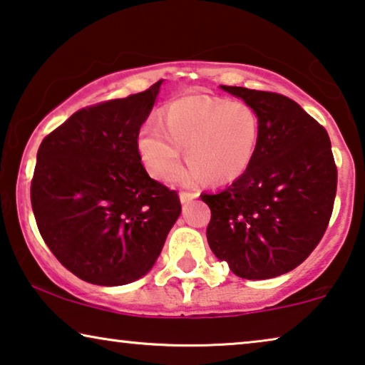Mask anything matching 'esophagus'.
Returning a JSON list of instances; mask_svg holds the SVG:
<instances>
[{"label": "esophagus", "mask_w": 365, "mask_h": 365, "mask_svg": "<svg viewBox=\"0 0 365 365\" xmlns=\"http://www.w3.org/2000/svg\"><path fill=\"white\" fill-rule=\"evenodd\" d=\"M198 197V193H193V192H182L180 193V202L182 203H188L190 200H193V198H197Z\"/></svg>", "instance_id": "34e87169"}]
</instances>
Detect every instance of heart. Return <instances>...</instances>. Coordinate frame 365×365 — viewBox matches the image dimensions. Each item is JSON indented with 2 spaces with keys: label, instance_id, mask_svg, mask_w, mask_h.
Segmentation results:
<instances>
[{
  "label": "heart",
  "instance_id": "b5f03b06",
  "mask_svg": "<svg viewBox=\"0 0 365 365\" xmlns=\"http://www.w3.org/2000/svg\"><path fill=\"white\" fill-rule=\"evenodd\" d=\"M259 140V119L245 102L190 96L173 101L163 112L162 125L147 124L138 133L143 165L155 178H167L182 160V147L190 165L173 175L182 185H193L205 175L212 183H227L253 160Z\"/></svg>",
  "mask_w": 365,
  "mask_h": 365
}]
</instances>
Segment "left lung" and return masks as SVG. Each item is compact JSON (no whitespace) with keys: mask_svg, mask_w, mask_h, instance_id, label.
<instances>
[{"mask_svg":"<svg viewBox=\"0 0 365 365\" xmlns=\"http://www.w3.org/2000/svg\"><path fill=\"white\" fill-rule=\"evenodd\" d=\"M220 87L253 107L259 140L243 175L200 195L212 210L208 245L240 278H276L299 266L329 225L337 188L329 135L289 97Z\"/></svg>","mask_w":365,"mask_h":365,"instance_id":"left-lung-1","label":"left lung"}]
</instances>
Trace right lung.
I'll use <instances>...</instances> for the list:
<instances>
[{
    "instance_id": "obj_1",
    "label": "right lung",
    "mask_w": 365,
    "mask_h": 365,
    "mask_svg": "<svg viewBox=\"0 0 365 365\" xmlns=\"http://www.w3.org/2000/svg\"><path fill=\"white\" fill-rule=\"evenodd\" d=\"M162 82L78 110L39 145L36 223L59 263L87 283L145 276L180 217L177 192L148 177L137 143Z\"/></svg>"
}]
</instances>
